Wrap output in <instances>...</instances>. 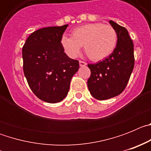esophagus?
<instances>
[{"label":"esophagus","instance_id":"esophagus-1","mask_svg":"<svg viewBox=\"0 0 151 151\" xmlns=\"http://www.w3.org/2000/svg\"><path fill=\"white\" fill-rule=\"evenodd\" d=\"M87 65V63L85 62H84V61H82V60H79V66H85Z\"/></svg>","mask_w":151,"mask_h":151}]
</instances>
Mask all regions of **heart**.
<instances>
[{"label": "heart", "mask_w": 151, "mask_h": 151, "mask_svg": "<svg viewBox=\"0 0 151 151\" xmlns=\"http://www.w3.org/2000/svg\"><path fill=\"white\" fill-rule=\"evenodd\" d=\"M117 32L110 25L100 22L89 23L76 28L72 32V38L63 35L61 45L71 58L79 54L82 46L89 59L99 61L113 53L117 44Z\"/></svg>", "instance_id": "b5f03b06"}]
</instances>
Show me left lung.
<instances>
[{"mask_svg":"<svg viewBox=\"0 0 151 151\" xmlns=\"http://www.w3.org/2000/svg\"><path fill=\"white\" fill-rule=\"evenodd\" d=\"M110 23L118 36L116 48L104 60L88 65L91 70L88 90L100 101L110 99L123 91L134 65V45L127 29L112 20Z\"/></svg>","mask_w":151,"mask_h":151,"instance_id":"left-lung-1","label":"left lung"}]
</instances>
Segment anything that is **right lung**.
<instances>
[{
  "label": "right lung",
  "instance_id": "1",
  "mask_svg": "<svg viewBox=\"0 0 151 151\" xmlns=\"http://www.w3.org/2000/svg\"><path fill=\"white\" fill-rule=\"evenodd\" d=\"M68 25L38 29L22 47L23 72L31 90L41 101L54 104L66 97L70 81L79 68L61 45Z\"/></svg>",
  "mask_w": 151,
  "mask_h": 151
}]
</instances>
